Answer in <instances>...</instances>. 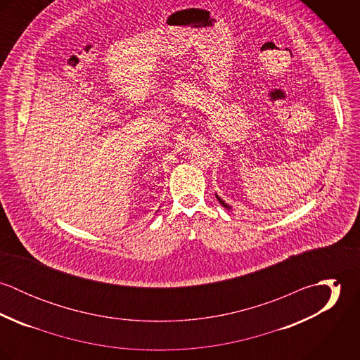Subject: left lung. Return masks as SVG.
<instances>
[{
  "mask_svg": "<svg viewBox=\"0 0 360 360\" xmlns=\"http://www.w3.org/2000/svg\"><path fill=\"white\" fill-rule=\"evenodd\" d=\"M216 198H217V201H219L221 205L224 206V207H227V209H230V206L227 205V204H226V202H224L219 195H216Z\"/></svg>",
  "mask_w": 360,
  "mask_h": 360,
  "instance_id": "obj_1",
  "label": "left lung"
}]
</instances>
